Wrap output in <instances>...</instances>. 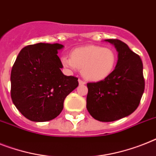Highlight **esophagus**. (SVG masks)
Wrapping results in <instances>:
<instances>
[{
	"instance_id": "34e87169",
	"label": "esophagus",
	"mask_w": 156,
	"mask_h": 156,
	"mask_svg": "<svg viewBox=\"0 0 156 156\" xmlns=\"http://www.w3.org/2000/svg\"><path fill=\"white\" fill-rule=\"evenodd\" d=\"M78 83H79V85H80V86H84V85L86 84V82H83V81L81 80V79H78Z\"/></svg>"
}]
</instances>
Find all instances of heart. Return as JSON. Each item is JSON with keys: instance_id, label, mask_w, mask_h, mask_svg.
<instances>
[{"instance_id": "1", "label": "heart", "mask_w": 156, "mask_h": 156, "mask_svg": "<svg viewBox=\"0 0 156 156\" xmlns=\"http://www.w3.org/2000/svg\"><path fill=\"white\" fill-rule=\"evenodd\" d=\"M61 60L64 66L72 70L81 69L87 80L98 82L113 71L117 55L111 48L92 45L77 48L71 52L70 58L64 56Z\"/></svg>"}]
</instances>
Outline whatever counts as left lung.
Returning <instances> with one entry per match:
<instances>
[{
	"mask_svg": "<svg viewBox=\"0 0 156 156\" xmlns=\"http://www.w3.org/2000/svg\"><path fill=\"white\" fill-rule=\"evenodd\" d=\"M105 41L112 44L117 50V64L104 80L87 83V108L94 119L113 122L137 109L145 82L140 57L120 40L107 39Z\"/></svg>",
	"mask_w": 156,
	"mask_h": 156,
	"instance_id": "left-lung-1",
	"label": "left lung"
}]
</instances>
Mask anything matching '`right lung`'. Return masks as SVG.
Instances as JSON below:
<instances>
[{
    "instance_id": "right-lung-1",
    "label": "right lung",
    "mask_w": 156,
    "mask_h": 156,
    "mask_svg": "<svg viewBox=\"0 0 156 156\" xmlns=\"http://www.w3.org/2000/svg\"><path fill=\"white\" fill-rule=\"evenodd\" d=\"M64 45L37 43L21 49L11 71V98L16 109L34 122L55 119L66 97L78 86V78L66 76L58 51Z\"/></svg>"
}]
</instances>
